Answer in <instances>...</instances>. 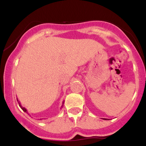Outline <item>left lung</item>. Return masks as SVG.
<instances>
[{
    "instance_id": "8db88e82",
    "label": "left lung",
    "mask_w": 146,
    "mask_h": 146,
    "mask_svg": "<svg viewBox=\"0 0 146 146\" xmlns=\"http://www.w3.org/2000/svg\"><path fill=\"white\" fill-rule=\"evenodd\" d=\"M105 119V120H106V119H105V118H104V119Z\"/></svg>"
}]
</instances>
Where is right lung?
I'll return each mask as SVG.
<instances>
[{"instance_id": "right-lung-1", "label": "right lung", "mask_w": 146, "mask_h": 146, "mask_svg": "<svg viewBox=\"0 0 146 146\" xmlns=\"http://www.w3.org/2000/svg\"><path fill=\"white\" fill-rule=\"evenodd\" d=\"M17 101H18V104H19L20 107H21V108H22V110H23V111H24V112H25V113H27V109H26V108H25V107H23V106H22V105H21V102H20L19 101H18V100H17ZM63 104H64V102H63V103H62V107L63 106ZM62 107H61V108H62Z\"/></svg>"}]
</instances>
